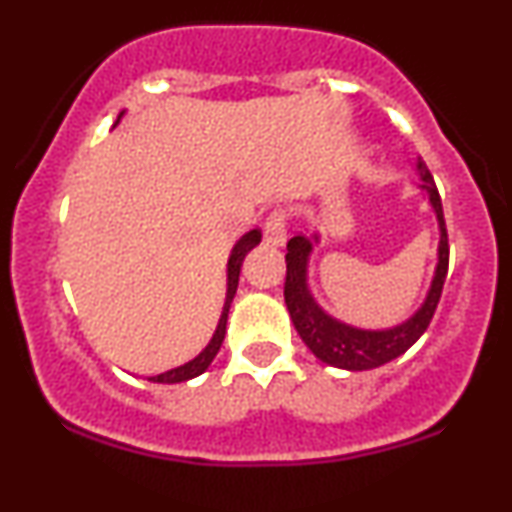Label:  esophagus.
I'll return each instance as SVG.
<instances>
[{
    "label": "esophagus",
    "instance_id": "34e87169",
    "mask_svg": "<svg viewBox=\"0 0 512 512\" xmlns=\"http://www.w3.org/2000/svg\"><path fill=\"white\" fill-rule=\"evenodd\" d=\"M264 243L272 248H281L286 243V216L284 211H274L264 223Z\"/></svg>",
    "mask_w": 512,
    "mask_h": 512
}]
</instances>
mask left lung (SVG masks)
Returning <instances> with one entry per match:
<instances>
[{
  "mask_svg": "<svg viewBox=\"0 0 512 512\" xmlns=\"http://www.w3.org/2000/svg\"><path fill=\"white\" fill-rule=\"evenodd\" d=\"M414 170L419 173V187L428 197V207L436 216L438 248L436 267H433L431 284H428L424 301L407 320L373 330V327H356L351 322L330 315L310 291V257H313L315 248L322 240L320 231L298 233L286 245V308H289L293 327L301 334L305 346L327 366L351 370V373L385 366V363L395 361L409 346L416 344V339L426 332L428 322L436 313L445 274H448V233H445L443 204H440L436 182H433L421 156H416Z\"/></svg>",
  "mask_w": 512,
  "mask_h": 512,
  "instance_id": "obj_1",
  "label": "left lung"
}]
</instances>
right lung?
I'll return each mask as SVG.
<instances>
[{
  "label": "right lung",
  "mask_w": 512,
  "mask_h": 512,
  "mask_svg": "<svg viewBox=\"0 0 512 512\" xmlns=\"http://www.w3.org/2000/svg\"><path fill=\"white\" fill-rule=\"evenodd\" d=\"M122 115H125V110H122L120 115H117L115 125H120ZM262 240V233L260 228H252V231L245 233V236H240L236 240V245L231 248V255H228V264H226V301H223V308H221V317H219V325H216L214 334H211L209 344L204 346L199 354L192 358V361L182 363L178 368H170L166 373L161 375H154V378H149L151 383H161V385H175V383H185V380H192L197 378V375H202L204 370L211 366V361H214L216 354H219L221 344H223V337H226V320H228V310H231V303H233V296H236L238 291V279H240V267H243V260L245 255L255 248V245H260Z\"/></svg>",
  "instance_id": "add662e5"
}]
</instances>
